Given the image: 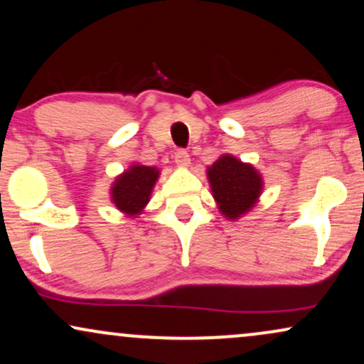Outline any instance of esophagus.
Masks as SVG:
<instances>
[{"label":"esophagus","instance_id":"1","mask_svg":"<svg viewBox=\"0 0 364 364\" xmlns=\"http://www.w3.org/2000/svg\"><path fill=\"white\" fill-rule=\"evenodd\" d=\"M174 161H176L178 166L186 168L188 164H190V153L185 149H178L176 153H174Z\"/></svg>","mask_w":364,"mask_h":364}]
</instances>
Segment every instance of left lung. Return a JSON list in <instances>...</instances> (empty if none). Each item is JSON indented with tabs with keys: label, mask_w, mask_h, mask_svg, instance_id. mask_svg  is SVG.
Returning a JSON list of instances; mask_svg holds the SVG:
<instances>
[{
	"label": "left lung",
	"mask_w": 364,
	"mask_h": 364,
	"mask_svg": "<svg viewBox=\"0 0 364 364\" xmlns=\"http://www.w3.org/2000/svg\"><path fill=\"white\" fill-rule=\"evenodd\" d=\"M208 179L220 211L230 220L247 213L262 191V178L254 166L228 154L208 168Z\"/></svg>",
	"instance_id": "8db88e82"
}]
</instances>
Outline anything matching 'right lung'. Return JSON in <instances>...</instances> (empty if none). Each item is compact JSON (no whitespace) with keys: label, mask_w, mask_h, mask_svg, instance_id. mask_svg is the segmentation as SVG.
Listing matches in <instances>:
<instances>
[{"label":"right lung","mask_w":364,"mask_h":364,"mask_svg":"<svg viewBox=\"0 0 364 364\" xmlns=\"http://www.w3.org/2000/svg\"><path fill=\"white\" fill-rule=\"evenodd\" d=\"M158 176L159 171L156 168L139 166V164L129 168V171L116 179L110 190L112 201L126 215H139L142 208L148 205Z\"/></svg>","instance_id":"add662e5"}]
</instances>
